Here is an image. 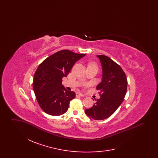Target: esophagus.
<instances>
[{"label":"esophagus","mask_w":158,"mask_h":158,"mask_svg":"<svg viewBox=\"0 0 158 158\" xmlns=\"http://www.w3.org/2000/svg\"><path fill=\"white\" fill-rule=\"evenodd\" d=\"M76 96L77 97H83L84 95L82 94V93H80V92H77L76 93Z\"/></svg>","instance_id":"34e87169"}]
</instances>
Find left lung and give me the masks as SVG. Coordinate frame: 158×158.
<instances>
[{
    "label": "left lung",
    "mask_w": 158,
    "mask_h": 158,
    "mask_svg": "<svg viewBox=\"0 0 158 158\" xmlns=\"http://www.w3.org/2000/svg\"><path fill=\"white\" fill-rule=\"evenodd\" d=\"M102 69V81L97 86L100 91V98L89 109L86 114L96 120H104L110 117L123 102L126 94L127 79L120 66L104 55L97 56Z\"/></svg>",
    "instance_id": "1"
}]
</instances>
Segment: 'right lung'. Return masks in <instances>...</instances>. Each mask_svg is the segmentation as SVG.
Here are the masks:
<instances>
[{
    "mask_svg": "<svg viewBox=\"0 0 158 158\" xmlns=\"http://www.w3.org/2000/svg\"><path fill=\"white\" fill-rule=\"evenodd\" d=\"M85 55L61 50L45 59L38 67L33 89L40 106L47 114L58 116L68 111L75 92L63 86L62 78L66 77L76 62Z\"/></svg>",
    "mask_w": 158,
    "mask_h": 158,
    "instance_id": "add662e5",
    "label": "right lung"
}]
</instances>
